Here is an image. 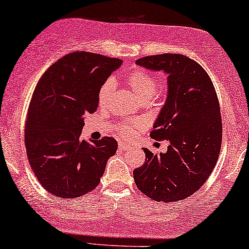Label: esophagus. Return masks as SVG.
Masks as SVG:
<instances>
[{
  "mask_svg": "<svg viewBox=\"0 0 249 249\" xmlns=\"http://www.w3.org/2000/svg\"><path fill=\"white\" fill-rule=\"evenodd\" d=\"M118 148L121 150H128V149H131V147L127 146V144H125V143H119L118 144Z\"/></svg>",
  "mask_w": 249,
  "mask_h": 249,
  "instance_id": "1",
  "label": "esophagus"
}]
</instances>
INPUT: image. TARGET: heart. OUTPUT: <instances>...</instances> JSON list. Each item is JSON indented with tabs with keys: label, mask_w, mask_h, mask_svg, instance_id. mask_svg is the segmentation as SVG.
I'll list each match as a JSON object with an SVG mask.
<instances>
[{
	"label": "heart",
	"mask_w": 249,
	"mask_h": 249,
	"mask_svg": "<svg viewBox=\"0 0 249 249\" xmlns=\"http://www.w3.org/2000/svg\"><path fill=\"white\" fill-rule=\"evenodd\" d=\"M125 84L131 88L132 92L139 97L141 102H147L152 100L155 95L157 86H159V78L155 75L150 74L149 72L138 69L130 72L125 75ZM115 90V83L111 79L107 80L105 84L100 87L99 93H97V103L100 108H107L109 106L110 100H111L112 93ZM138 125L142 126V123H138ZM115 134L122 139H130L135 134V128L131 124H117L114 127Z\"/></svg>",
	"instance_id": "obj_1"
}]
</instances>
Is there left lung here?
I'll return each instance as SVG.
<instances>
[{"mask_svg":"<svg viewBox=\"0 0 249 249\" xmlns=\"http://www.w3.org/2000/svg\"><path fill=\"white\" fill-rule=\"evenodd\" d=\"M135 63L168 74V95L150 137L169 141L159 155L142 148L146 161L133 171L135 185L155 201L186 199L209 178L219 156L222 118L215 87L199 63L185 55L166 53Z\"/></svg>","mask_w":249,"mask_h":249,"instance_id":"1","label":"left lung"}]
</instances>
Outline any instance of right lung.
Wrapping results in <instances>:
<instances>
[{"instance_id": "right-lung-1", "label": "right lung", "mask_w": 249, "mask_h": 249, "mask_svg": "<svg viewBox=\"0 0 249 249\" xmlns=\"http://www.w3.org/2000/svg\"><path fill=\"white\" fill-rule=\"evenodd\" d=\"M122 59L87 52L59 58L34 89L25 125V146L34 175L58 197L74 199L93 191L117 141L80 140L87 114L96 111L97 93Z\"/></svg>"}]
</instances>
